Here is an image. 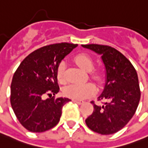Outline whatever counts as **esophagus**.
I'll return each instance as SVG.
<instances>
[{
    "mask_svg": "<svg viewBox=\"0 0 148 148\" xmlns=\"http://www.w3.org/2000/svg\"><path fill=\"white\" fill-rule=\"evenodd\" d=\"M73 102L77 103V104H78V105H82V104H83L82 100H77V99H73Z\"/></svg>",
    "mask_w": 148,
    "mask_h": 148,
    "instance_id": "esophagus-1",
    "label": "esophagus"
}]
</instances>
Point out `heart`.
I'll list each match as a JSON object with an SVG mask.
<instances>
[{
  "instance_id": "obj_1",
  "label": "heart",
  "mask_w": 148,
  "mask_h": 148,
  "mask_svg": "<svg viewBox=\"0 0 148 148\" xmlns=\"http://www.w3.org/2000/svg\"><path fill=\"white\" fill-rule=\"evenodd\" d=\"M75 62L78 66H80L82 70L86 71H91L94 66V62L90 56L86 53L77 54L75 57ZM66 65L62 62H61L57 69V77L60 83H64L66 82L65 77ZM90 77L96 81H100L103 77V71L100 69L93 70L90 72ZM96 91V88L92 83L86 84H71L66 86L63 93L66 97H69L73 99H83L89 96L94 95Z\"/></svg>"
}]
</instances>
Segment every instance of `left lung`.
I'll return each instance as SVG.
<instances>
[{
	"instance_id": "8db88e82",
	"label": "left lung",
	"mask_w": 148,
	"mask_h": 148,
	"mask_svg": "<svg viewBox=\"0 0 148 148\" xmlns=\"http://www.w3.org/2000/svg\"><path fill=\"white\" fill-rule=\"evenodd\" d=\"M99 55L105 65V85L98 97L105 100L102 105H94V111L86 119L90 129L103 135L121 130L133 118L139 104L138 77L132 63L115 49L99 44L82 45Z\"/></svg>"
}]
</instances>
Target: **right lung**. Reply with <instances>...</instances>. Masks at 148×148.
<instances>
[{
	"label": "right lung",
	"instance_id": "right-lung-1",
	"mask_svg": "<svg viewBox=\"0 0 148 148\" xmlns=\"http://www.w3.org/2000/svg\"><path fill=\"white\" fill-rule=\"evenodd\" d=\"M77 44L61 43L44 46L28 55L14 72L10 86V104L25 128L42 133L55 127L62 109L71 99L50 97L59 91L57 69Z\"/></svg>",
	"mask_w": 148,
	"mask_h": 148
}]
</instances>
